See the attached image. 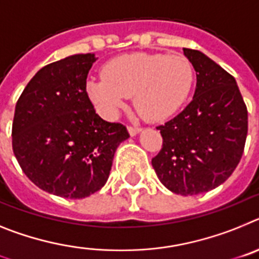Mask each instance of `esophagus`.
Here are the masks:
<instances>
[{
	"label": "esophagus",
	"mask_w": 259,
	"mask_h": 259,
	"mask_svg": "<svg viewBox=\"0 0 259 259\" xmlns=\"http://www.w3.org/2000/svg\"><path fill=\"white\" fill-rule=\"evenodd\" d=\"M127 130H129V134L130 136H137V134H138L139 132H141V129H139V127H137V126H127Z\"/></svg>",
	"instance_id": "esophagus-1"
}]
</instances>
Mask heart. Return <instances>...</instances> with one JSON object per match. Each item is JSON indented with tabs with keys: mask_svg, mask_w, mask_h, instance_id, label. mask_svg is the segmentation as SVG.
<instances>
[{
	"mask_svg": "<svg viewBox=\"0 0 259 259\" xmlns=\"http://www.w3.org/2000/svg\"><path fill=\"white\" fill-rule=\"evenodd\" d=\"M103 76L90 80L87 92L105 116H116L133 96L137 112L145 120L161 121L186 102L194 69L181 55L132 53L108 62Z\"/></svg>",
	"mask_w": 259,
	"mask_h": 259,
	"instance_id": "obj_1",
	"label": "heart"
}]
</instances>
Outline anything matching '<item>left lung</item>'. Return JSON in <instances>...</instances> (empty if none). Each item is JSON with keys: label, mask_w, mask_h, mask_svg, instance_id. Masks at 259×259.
Segmentation results:
<instances>
[{"label": "left lung", "mask_w": 259, "mask_h": 259, "mask_svg": "<svg viewBox=\"0 0 259 259\" xmlns=\"http://www.w3.org/2000/svg\"><path fill=\"white\" fill-rule=\"evenodd\" d=\"M184 55L197 73L193 100L157 126L163 137L152 167L164 186L181 195L212 190L240 163L248 134V109L235 78L195 49Z\"/></svg>", "instance_id": "8db88e82"}]
</instances>
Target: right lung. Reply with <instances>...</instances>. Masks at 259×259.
Masks as SVG:
<instances>
[{
    "label": "right lung",
    "instance_id": "1",
    "mask_svg": "<svg viewBox=\"0 0 259 259\" xmlns=\"http://www.w3.org/2000/svg\"><path fill=\"white\" fill-rule=\"evenodd\" d=\"M95 55H74L40 69L15 105L13 151L40 189L80 199L107 183L114 152L129 138L126 126L107 122L86 91Z\"/></svg>",
    "mask_w": 259,
    "mask_h": 259
}]
</instances>
